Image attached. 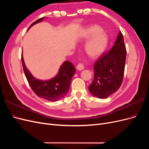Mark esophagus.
Returning <instances> with one entry per match:
<instances>
[{
	"instance_id": "esophagus-1",
	"label": "esophagus",
	"mask_w": 149,
	"mask_h": 149,
	"mask_svg": "<svg viewBox=\"0 0 149 149\" xmlns=\"http://www.w3.org/2000/svg\"><path fill=\"white\" fill-rule=\"evenodd\" d=\"M76 68H77V69L79 70H83L84 69V65L82 64L79 63V64H77V65Z\"/></svg>"
}]
</instances>
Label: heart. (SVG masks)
<instances>
[{"label": "heart", "instance_id": "1", "mask_svg": "<svg viewBox=\"0 0 149 149\" xmlns=\"http://www.w3.org/2000/svg\"><path fill=\"white\" fill-rule=\"evenodd\" d=\"M93 36V38L86 44L85 51L91 58H97L107 49L108 37L107 33L102 31V28L97 25L90 26L85 30L82 34V38L85 40Z\"/></svg>", "mask_w": 149, "mask_h": 149}]
</instances>
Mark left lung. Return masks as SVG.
Returning a JSON list of instances; mask_svg holds the SVG:
<instances>
[{
	"mask_svg": "<svg viewBox=\"0 0 149 149\" xmlns=\"http://www.w3.org/2000/svg\"><path fill=\"white\" fill-rule=\"evenodd\" d=\"M126 58L124 38L119 32L112 48L95 62L94 78L88 87L91 93L99 98H107L116 92L123 80Z\"/></svg>",
	"mask_w": 149,
	"mask_h": 149,
	"instance_id": "obj_1",
	"label": "left lung"
}]
</instances>
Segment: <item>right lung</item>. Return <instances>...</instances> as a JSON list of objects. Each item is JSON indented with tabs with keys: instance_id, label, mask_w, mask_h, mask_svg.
Returning <instances> with one entry per match:
<instances>
[{
	"instance_id": "add662e5",
	"label": "right lung",
	"mask_w": 149,
	"mask_h": 149,
	"mask_svg": "<svg viewBox=\"0 0 149 149\" xmlns=\"http://www.w3.org/2000/svg\"><path fill=\"white\" fill-rule=\"evenodd\" d=\"M42 20L43 18L38 19L31 24L30 28ZM21 59L23 69L28 84L38 97L51 102H56L63 98L68 93L72 77L75 72V67L72 62L68 61L64 62L55 78L50 80L42 81L35 79L27 70L22 55Z\"/></svg>"
}]
</instances>
